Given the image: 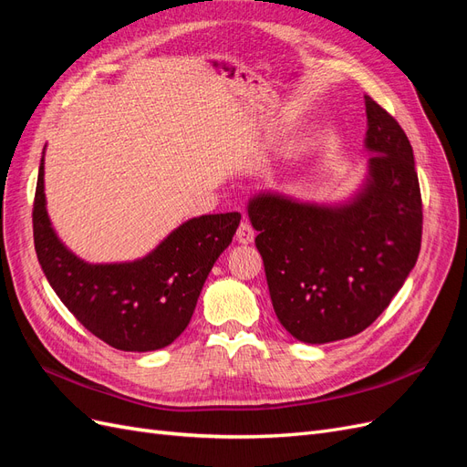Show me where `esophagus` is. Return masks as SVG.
Instances as JSON below:
<instances>
[{
	"mask_svg": "<svg viewBox=\"0 0 467 467\" xmlns=\"http://www.w3.org/2000/svg\"><path fill=\"white\" fill-rule=\"evenodd\" d=\"M253 237H255V232H253V228H251V223L247 222V220H244L242 223H239V228H237V232H235V239L242 245H249L251 242H253Z\"/></svg>",
	"mask_w": 467,
	"mask_h": 467,
	"instance_id": "esophagus-1",
	"label": "esophagus"
}]
</instances>
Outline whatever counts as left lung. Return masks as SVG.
Masks as SVG:
<instances>
[{
	"label": "left lung",
	"mask_w": 467,
	"mask_h": 467,
	"mask_svg": "<svg viewBox=\"0 0 467 467\" xmlns=\"http://www.w3.org/2000/svg\"><path fill=\"white\" fill-rule=\"evenodd\" d=\"M360 189L343 202L259 192L247 204L275 314L294 338L323 345L358 335L389 306L420 251L422 202L413 148L389 112L364 97Z\"/></svg>",
	"instance_id": "obj_1"
}]
</instances>
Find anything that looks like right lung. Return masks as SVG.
<instances>
[{
	"mask_svg": "<svg viewBox=\"0 0 467 467\" xmlns=\"http://www.w3.org/2000/svg\"><path fill=\"white\" fill-rule=\"evenodd\" d=\"M239 220V212L199 216L181 223L142 259L88 263L52 228L42 151L33 206L38 263L83 327L119 350H158L187 329L208 273L232 244Z\"/></svg>",
	"mask_w": 467,
	"mask_h": 467,
	"instance_id": "right-lung-1",
	"label": "right lung"
}]
</instances>
